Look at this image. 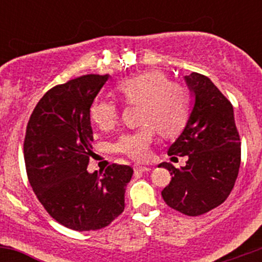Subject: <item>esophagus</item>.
Masks as SVG:
<instances>
[{
  "mask_svg": "<svg viewBox=\"0 0 262 262\" xmlns=\"http://www.w3.org/2000/svg\"><path fill=\"white\" fill-rule=\"evenodd\" d=\"M149 170L150 167H148V166H142V165L134 166V171H136V172H148Z\"/></svg>",
  "mask_w": 262,
  "mask_h": 262,
  "instance_id": "esophagus-1",
  "label": "esophagus"
}]
</instances>
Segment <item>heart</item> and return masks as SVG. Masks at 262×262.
Listing matches in <instances>:
<instances>
[{"mask_svg":"<svg viewBox=\"0 0 262 262\" xmlns=\"http://www.w3.org/2000/svg\"><path fill=\"white\" fill-rule=\"evenodd\" d=\"M128 104L141 105L142 126L124 133L115 143V150L134 160H144L156 130L163 137H175L182 130L189 116V96L181 86L171 83L157 71L144 72L120 81L115 87ZM91 120L100 129H112L118 123L119 110L114 101L99 100L90 109Z\"/></svg>","mask_w":262,"mask_h":262,"instance_id":"b5f03b06","label":"heart"}]
</instances>
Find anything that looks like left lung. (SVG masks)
Returning <instances> with one entry per match:
<instances>
[{"label": "left lung", "instance_id": "obj_1", "mask_svg": "<svg viewBox=\"0 0 262 262\" xmlns=\"http://www.w3.org/2000/svg\"><path fill=\"white\" fill-rule=\"evenodd\" d=\"M192 107L184 130L168 148V156L187 161L184 167L162 162L171 182L162 198L172 209L200 215L221 205L231 194L241 165V142L234 123L233 106L207 76H185ZM175 158V157H173Z\"/></svg>", "mask_w": 262, "mask_h": 262}]
</instances>
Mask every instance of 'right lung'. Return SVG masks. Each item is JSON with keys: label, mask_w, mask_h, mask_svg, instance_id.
<instances>
[{"label": "right lung", "mask_w": 262, "mask_h": 262, "mask_svg": "<svg viewBox=\"0 0 262 262\" xmlns=\"http://www.w3.org/2000/svg\"><path fill=\"white\" fill-rule=\"evenodd\" d=\"M110 76L86 75L58 84L36 104L26 126L24 158L36 198L58 223L96 231L123 213L133 168L113 163L87 171L92 136L90 107Z\"/></svg>", "instance_id": "add662e5"}]
</instances>
